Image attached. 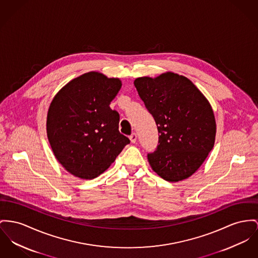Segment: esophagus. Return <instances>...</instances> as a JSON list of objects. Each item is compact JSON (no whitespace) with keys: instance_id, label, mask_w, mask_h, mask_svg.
<instances>
[{"instance_id":"34e87169","label":"esophagus","mask_w":258,"mask_h":258,"mask_svg":"<svg viewBox=\"0 0 258 258\" xmlns=\"http://www.w3.org/2000/svg\"><path fill=\"white\" fill-rule=\"evenodd\" d=\"M129 138H130V140H131L132 143H135V142L137 141V134H136V133H132Z\"/></svg>"}]
</instances>
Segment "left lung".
I'll use <instances>...</instances> for the list:
<instances>
[{
	"mask_svg": "<svg viewBox=\"0 0 258 258\" xmlns=\"http://www.w3.org/2000/svg\"><path fill=\"white\" fill-rule=\"evenodd\" d=\"M134 85L157 126L158 145L148 154L152 168L169 182L188 178L214 146L216 124L208 101L188 78L172 72L137 78Z\"/></svg>",
	"mask_w": 258,
	"mask_h": 258,
	"instance_id": "1",
	"label": "left lung"
}]
</instances>
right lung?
Here are the masks:
<instances>
[{
	"instance_id": "add662e5",
	"label": "right lung",
	"mask_w": 258,
	"mask_h": 258,
	"mask_svg": "<svg viewBox=\"0 0 258 258\" xmlns=\"http://www.w3.org/2000/svg\"><path fill=\"white\" fill-rule=\"evenodd\" d=\"M120 88L117 78L89 72L53 98L47 117L48 139L56 159L74 176L98 177L130 143L118 130L119 113L109 106Z\"/></svg>"
}]
</instances>
